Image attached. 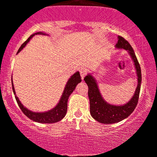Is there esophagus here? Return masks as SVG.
I'll use <instances>...</instances> for the list:
<instances>
[{"instance_id":"esophagus-1","label":"esophagus","mask_w":157,"mask_h":157,"mask_svg":"<svg viewBox=\"0 0 157 157\" xmlns=\"http://www.w3.org/2000/svg\"><path fill=\"white\" fill-rule=\"evenodd\" d=\"M80 73L81 75V78H82V80H83L84 77L86 76V73H87V70H86L85 68H81L80 69Z\"/></svg>"}]
</instances>
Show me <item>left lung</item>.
Segmentation results:
<instances>
[{"instance_id":"left-lung-1","label":"left lung","mask_w":157,"mask_h":157,"mask_svg":"<svg viewBox=\"0 0 157 157\" xmlns=\"http://www.w3.org/2000/svg\"><path fill=\"white\" fill-rule=\"evenodd\" d=\"M115 47L118 49H125L130 55L136 69L137 86L134 95L128 102L123 105H112L106 102L103 99L94 77H93L91 74H88L85 77L84 80L89 87L88 94L90 102V113L95 120L103 124L117 123L130 116L137 105L141 87V68L133 48L129 43L121 36H118V41Z\"/></svg>"}]
</instances>
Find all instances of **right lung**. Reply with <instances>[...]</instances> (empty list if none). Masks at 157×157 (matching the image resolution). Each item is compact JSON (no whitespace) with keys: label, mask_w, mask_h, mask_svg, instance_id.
<instances>
[{"label":"right lung","mask_w":157,"mask_h":157,"mask_svg":"<svg viewBox=\"0 0 157 157\" xmlns=\"http://www.w3.org/2000/svg\"><path fill=\"white\" fill-rule=\"evenodd\" d=\"M35 35H48V34L43 32H37V33L33 34V35L30 36V37H29L22 45H21V46L20 47L18 51H17V53H19V52L26 46V44L29 42L30 40H31ZM81 81H82V80H81V77L79 71H77V72H75L73 75H71V76L70 77V78L68 79L67 82H66V86H65L63 90V92L62 94V96H61L58 103L55 105V108H53V109L51 110H48L47 111H44V112H35V111H32L31 110H29L28 109H26V108L21 103V102L20 101L18 97L16 95L12 78V91H13L14 94H15L16 101H17V104H18L20 109H21V111H23V113L26 115L27 117H29L30 120H33V121L35 122H40V123H55V122L60 121V120H63V119L64 118V117L66 116V112H67V103L68 97L71 95V94L75 91L77 85L80 83Z\"/></svg>","instance_id":"add662e5"}]
</instances>
